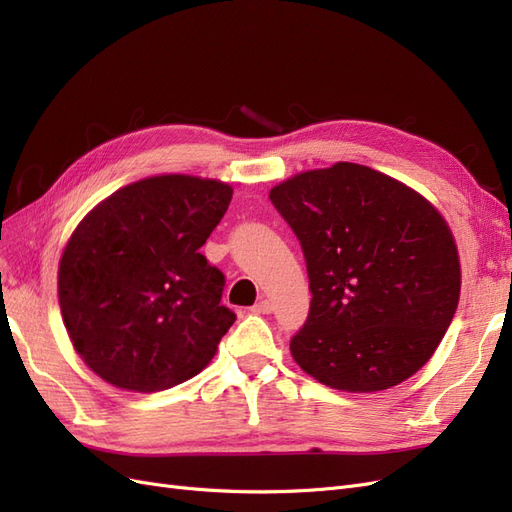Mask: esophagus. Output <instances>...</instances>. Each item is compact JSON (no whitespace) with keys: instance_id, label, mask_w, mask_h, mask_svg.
<instances>
[{"instance_id":"esophagus-1","label":"esophagus","mask_w":512,"mask_h":512,"mask_svg":"<svg viewBox=\"0 0 512 512\" xmlns=\"http://www.w3.org/2000/svg\"><path fill=\"white\" fill-rule=\"evenodd\" d=\"M271 309H273L271 301L262 299V301H258V303L252 307V314H271Z\"/></svg>"}]
</instances>
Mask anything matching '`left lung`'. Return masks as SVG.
<instances>
[{
	"instance_id": "left-lung-1",
	"label": "left lung",
	"mask_w": 512,
	"mask_h": 512,
	"mask_svg": "<svg viewBox=\"0 0 512 512\" xmlns=\"http://www.w3.org/2000/svg\"><path fill=\"white\" fill-rule=\"evenodd\" d=\"M301 241L312 305L292 337L297 365L337 391L408 380L436 352L459 303L455 237L425 196L337 162L269 192Z\"/></svg>"
}]
</instances>
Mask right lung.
<instances>
[{"label": "right lung", "mask_w": 512, "mask_h": 512, "mask_svg": "<svg viewBox=\"0 0 512 512\" xmlns=\"http://www.w3.org/2000/svg\"><path fill=\"white\" fill-rule=\"evenodd\" d=\"M218 179L156 175L119 188L70 235L57 271L70 342L96 376L156 393L203 371L235 314L198 250L230 205Z\"/></svg>", "instance_id": "right-lung-1"}]
</instances>
